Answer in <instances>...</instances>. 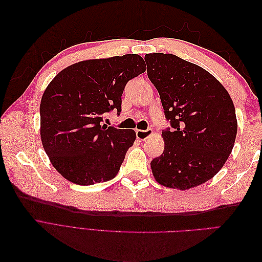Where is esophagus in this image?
<instances>
[{"label":"esophagus","instance_id":"34e87169","mask_svg":"<svg viewBox=\"0 0 262 262\" xmlns=\"http://www.w3.org/2000/svg\"><path fill=\"white\" fill-rule=\"evenodd\" d=\"M153 134L152 129H147V130H137V138L141 141H145L147 140L150 136Z\"/></svg>","mask_w":262,"mask_h":262}]
</instances>
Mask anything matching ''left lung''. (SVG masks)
<instances>
[{
  "label": "left lung",
  "mask_w": 262,
  "mask_h": 262,
  "mask_svg": "<svg viewBox=\"0 0 262 262\" xmlns=\"http://www.w3.org/2000/svg\"><path fill=\"white\" fill-rule=\"evenodd\" d=\"M147 76L160 94L172 132L150 162L162 186L187 190L213 178L235 144L237 119L225 87L207 70L170 53H147Z\"/></svg>",
  "instance_id": "1"
}]
</instances>
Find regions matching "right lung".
<instances>
[{
	"mask_svg": "<svg viewBox=\"0 0 262 262\" xmlns=\"http://www.w3.org/2000/svg\"><path fill=\"white\" fill-rule=\"evenodd\" d=\"M145 71L139 54L91 59L63 69L47 86L40 102V138L62 177L90 186L117 175L137 134L101 123L110 110L121 112L126 82Z\"/></svg>",
	"mask_w": 262,
	"mask_h": 262,
	"instance_id": "right-lung-1",
	"label": "right lung"
}]
</instances>
